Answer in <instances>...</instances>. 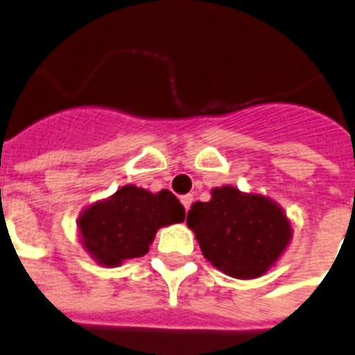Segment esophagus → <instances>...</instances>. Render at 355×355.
<instances>
[{
  "mask_svg": "<svg viewBox=\"0 0 355 355\" xmlns=\"http://www.w3.org/2000/svg\"><path fill=\"white\" fill-rule=\"evenodd\" d=\"M192 201H194V198H192V194L181 196V203H183V207H185V211H189V209H191Z\"/></svg>",
  "mask_w": 355,
  "mask_h": 355,
  "instance_id": "obj_1",
  "label": "esophagus"
}]
</instances>
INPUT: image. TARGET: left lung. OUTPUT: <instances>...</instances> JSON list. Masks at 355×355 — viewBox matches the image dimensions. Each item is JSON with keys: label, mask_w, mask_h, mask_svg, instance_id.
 <instances>
[{"label": "left lung", "mask_w": 355, "mask_h": 355, "mask_svg": "<svg viewBox=\"0 0 355 355\" xmlns=\"http://www.w3.org/2000/svg\"><path fill=\"white\" fill-rule=\"evenodd\" d=\"M203 257L232 279H258L268 273L290 245V218L263 194L223 185L211 200L196 201L187 214Z\"/></svg>", "instance_id": "obj_1"}]
</instances>
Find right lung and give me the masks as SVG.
<instances>
[{"label": "right lung", "instance_id": "add662e5", "mask_svg": "<svg viewBox=\"0 0 355 355\" xmlns=\"http://www.w3.org/2000/svg\"><path fill=\"white\" fill-rule=\"evenodd\" d=\"M185 209L170 191L150 192L121 187L106 200L86 207L78 216V236L86 253L104 268L148 253L161 227L181 223Z\"/></svg>", "mask_w": 355, "mask_h": 355}]
</instances>
